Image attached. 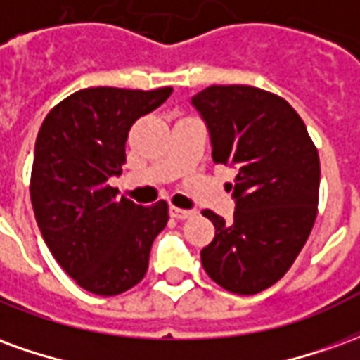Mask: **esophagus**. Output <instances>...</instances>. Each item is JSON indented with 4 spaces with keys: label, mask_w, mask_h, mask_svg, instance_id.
Masks as SVG:
<instances>
[{
    "label": "esophagus",
    "mask_w": 360,
    "mask_h": 360,
    "mask_svg": "<svg viewBox=\"0 0 360 360\" xmlns=\"http://www.w3.org/2000/svg\"><path fill=\"white\" fill-rule=\"evenodd\" d=\"M169 214H172V218L175 219H187L195 216V212L193 210H183V208H177V206H172V208H169Z\"/></svg>",
    "instance_id": "34e87169"
}]
</instances>
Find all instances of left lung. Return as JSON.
<instances>
[{
    "label": "left lung",
    "instance_id": "1",
    "mask_svg": "<svg viewBox=\"0 0 360 360\" xmlns=\"http://www.w3.org/2000/svg\"><path fill=\"white\" fill-rule=\"evenodd\" d=\"M191 102L210 131L214 162L239 169L229 185L233 221L202 212L216 227L200 250L204 270L231 293H260L285 276L312 231L318 150L299 113L268 90L214 84Z\"/></svg>",
    "mask_w": 360,
    "mask_h": 360
}]
</instances>
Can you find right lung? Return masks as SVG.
I'll return each mask as SVG.
<instances>
[{
	"label": "right lung",
	"mask_w": 360,
	"mask_h": 360,
	"mask_svg": "<svg viewBox=\"0 0 360 360\" xmlns=\"http://www.w3.org/2000/svg\"><path fill=\"white\" fill-rule=\"evenodd\" d=\"M172 86L82 89L44 119L34 146L30 200L58 264L90 293L113 297L148 270L167 202L139 206L108 179L121 175L129 129L169 98Z\"/></svg>",
	"instance_id": "1"
}]
</instances>
